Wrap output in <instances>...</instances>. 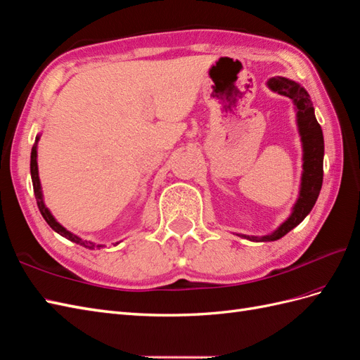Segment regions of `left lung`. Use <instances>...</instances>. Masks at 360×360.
<instances>
[{
	"instance_id": "obj_1",
	"label": "left lung",
	"mask_w": 360,
	"mask_h": 360,
	"mask_svg": "<svg viewBox=\"0 0 360 360\" xmlns=\"http://www.w3.org/2000/svg\"><path fill=\"white\" fill-rule=\"evenodd\" d=\"M266 85L271 91L290 98L295 105L296 127L302 145V174L300 192H297V198L292 207V212L274 232L261 236L236 233L241 238L257 243L276 241L295 229L310 214V210L316 203L323 177V136L316 116H314L310 94L307 93L304 86H301V84L281 76L270 77Z\"/></svg>"
}]
</instances>
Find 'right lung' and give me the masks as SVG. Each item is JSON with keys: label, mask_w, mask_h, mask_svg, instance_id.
<instances>
[{"label": "right lung", "mask_w": 360, "mask_h": 360, "mask_svg": "<svg viewBox=\"0 0 360 360\" xmlns=\"http://www.w3.org/2000/svg\"><path fill=\"white\" fill-rule=\"evenodd\" d=\"M39 137L41 134L37 136V139H34V143L32 146V154H30V174H32V183H33V191H34V197H37V203H38V207H39V212L41 215L44 217V220L47 221V224L53 229L55 232H58L59 235H63L64 238L73 241L76 244H79V246H84L86 249H101L103 248L105 244H96V243H91V241H86V240H82L81 236L75 235L73 232L67 231L65 227L56 221V218L53 217V214L50 212V209L46 206V203H44V195H42V188H41V180H39V171H38V142H39ZM119 244V243H116Z\"/></svg>", "instance_id": "add662e5"}]
</instances>
